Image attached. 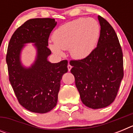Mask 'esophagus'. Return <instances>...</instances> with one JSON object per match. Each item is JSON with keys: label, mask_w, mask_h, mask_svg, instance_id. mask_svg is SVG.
I'll return each mask as SVG.
<instances>
[{"label": "esophagus", "mask_w": 133, "mask_h": 133, "mask_svg": "<svg viewBox=\"0 0 133 133\" xmlns=\"http://www.w3.org/2000/svg\"><path fill=\"white\" fill-rule=\"evenodd\" d=\"M67 68H68V70H69V71H70V69H72V66H71V65H70V64H69L67 66Z\"/></svg>", "instance_id": "34e87169"}]
</instances>
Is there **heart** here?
<instances>
[{"label": "heart", "instance_id": "heart-1", "mask_svg": "<svg viewBox=\"0 0 133 133\" xmlns=\"http://www.w3.org/2000/svg\"><path fill=\"white\" fill-rule=\"evenodd\" d=\"M100 27L93 18H78L63 24L55 30L50 50L59 55L69 49L72 58L83 59L93 51L98 41Z\"/></svg>", "mask_w": 133, "mask_h": 133}]
</instances>
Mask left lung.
<instances>
[{"mask_svg":"<svg viewBox=\"0 0 133 133\" xmlns=\"http://www.w3.org/2000/svg\"><path fill=\"white\" fill-rule=\"evenodd\" d=\"M101 32L97 46L86 58L70 61V72L81 99L93 109L110 105L117 97L123 78V56L115 30L98 16Z\"/></svg>","mask_w":133,"mask_h":133,"instance_id":"obj_1","label":"left lung"}]
</instances>
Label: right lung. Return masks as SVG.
<instances>
[{
    "label": "right lung",
    "instance_id": "obj_1",
    "mask_svg": "<svg viewBox=\"0 0 133 133\" xmlns=\"http://www.w3.org/2000/svg\"><path fill=\"white\" fill-rule=\"evenodd\" d=\"M56 25L54 18H32L15 30L7 49L9 81L20 104L29 111L46 113L56 105L61 81L68 71V61L51 63L47 60L49 36ZM35 43L37 53L30 68L23 67L20 53L26 43Z\"/></svg>",
    "mask_w": 133,
    "mask_h": 133
}]
</instances>
